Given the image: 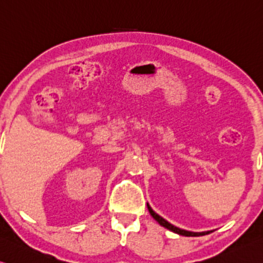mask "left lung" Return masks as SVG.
<instances>
[{
	"label": "left lung",
	"mask_w": 263,
	"mask_h": 263,
	"mask_svg": "<svg viewBox=\"0 0 263 263\" xmlns=\"http://www.w3.org/2000/svg\"><path fill=\"white\" fill-rule=\"evenodd\" d=\"M147 207H148L149 213H151V215H152L153 217H154V219H155L157 222H159V223H160L161 226H163L164 228L172 230V232H174V233L180 234V235H183V236H201V235H204V234H207V233H204V232H202V233H194V232H188V230L177 228V227H175V226H173L172 223H169V222H168L167 220H164L163 217H161V216L159 215V214H156V213L151 208V205L147 204Z\"/></svg>",
	"instance_id": "left-lung-1"
}]
</instances>
